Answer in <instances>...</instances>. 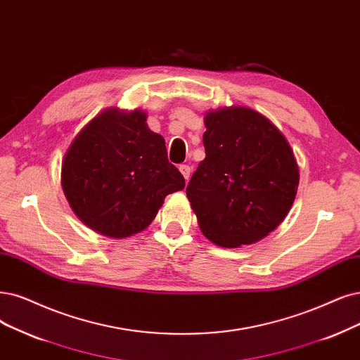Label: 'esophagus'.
Returning <instances> with one entry per match:
<instances>
[{
  "mask_svg": "<svg viewBox=\"0 0 360 360\" xmlns=\"http://www.w3.org/2000/svg\"><path fill=\"white\" fill-rule=\"evenodd\" d=\"M179 170H181V173H182V176L188 181V179H190V175H191V167H190L188 165H181V166H179Z\"/></svg>",
  "mask_w": 360,
  "mask_h": 360,
  "instance_id": "esophagus-1",
  "label": "esophagus"
}]
</instances>
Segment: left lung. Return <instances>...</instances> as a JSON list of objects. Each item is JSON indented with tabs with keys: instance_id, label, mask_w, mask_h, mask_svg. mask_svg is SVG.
Returning a JSON list of instances; mask_svg holds the SVG:
<instances>
[{
	"instance_id": "8db88e82",
	"label": "left lung",
	"mask_w": 360,
	"mask_h": 360,
	"mask_svg": "<svg viewBox=\"0 0 360 360\" xmlns=\"http://www.w3.org/2000/svg\"><path fill=\"white\" fill-rule=\"evenodd\" d=\"M206 157L187 185L202 233L218 246L252 245L281 224L300 182L285 136L259 112L233 106L205 118Z\"/></svg>"
}]
</instances>
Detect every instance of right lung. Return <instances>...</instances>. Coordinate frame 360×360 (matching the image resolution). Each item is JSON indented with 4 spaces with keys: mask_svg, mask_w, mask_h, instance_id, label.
I'll return each mask as SVG.
<instances>
[{
    "mask_svg": "<svg viewBox=\"0 0 360 360\" xmlns=\"http://www.w3.org/2000/svg\"><path fill=\"white\" fill-rule=\"evenodd\" d=\"M141 111L110 110L79 131L62 163V188L87 227L108 237L145 230L165 197L185 179L167 158L162 135Z\"/></svg>",
    "mask_w": 360,
    "mask_h": 360,
    "instance_id": "add662e5",
    "label": "right lung"
}]
</instances>
